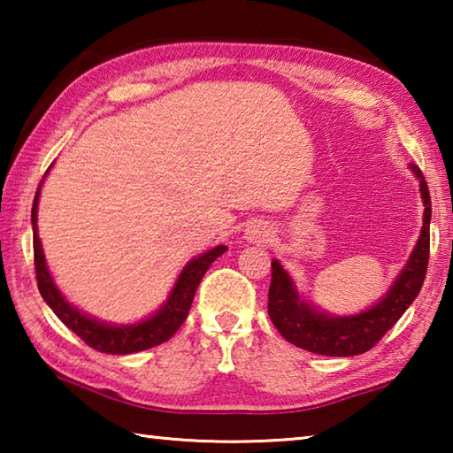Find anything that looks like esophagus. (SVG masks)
I'll use <instances>...</instances> for the list:
<instances>
[{"mask_svg": "<svg viewBox=\"0 0 453 453\" xmlns=\"http://www.w3.org/2000/svg\"><path fill=\"white\" fill-rule=\"evenodd\" d=\"M245 237H248V242H254V243H267L272 240V232L270 227L264 226V224H251L245 229Z\"/></svg>", "mask_w": 453, "mask_h": 453, "instance_id": "34e87169", "label": "esophagus"}]
</instances>
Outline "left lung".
<instances>
[{"mask_svg":"<svg viewBox=\"0 0 453 453\" xmlns=\"http://www.w3.org/2000/svg\"><path fill=\"white\" fill-rule=\"evenodd\" d=\"M419 180L421 199H424V226L419 240L403 270L392 288L370 310L356 316H327L302 300L294 281L283 270L278 259L272 262V283L267 296V313L278 332L294 346L319 356L348 357L372 349L389 329L394 327L403 311L416 300L424 286L429 259V219H432V199L418 165L410 164Z\"/></svg>","mask_w":453,"mask_h":453,"instance_id":"left-lung-1","label":"left lung"}]
</instances>
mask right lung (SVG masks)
Here are the masks:
<instances>
[{
	"label": "right lung",
	"mask_w": 453,
	"mask_h": 453,
	"mask_svg": "<svg viewBox=\"0 0 453 453\" xmlns=\"http://www.w3.org/2000/svg\"><path fill=\"white\" fill-rule=\"evenodd\" d=\"M42 183L40 188H37L35 197H34L32 226H34L35 278H37V288H40L43 302L48 303L53 310V313H56V316L64 321L73 334H78L89 348L104 351V354H116V356L134 354V351L150 349L153 346H159V343L170 340V337L178 332L183 321H186L199 281H202L205 272L210 270V265L227 250L226 245H216L213 250L191 259V262L183 267L181 273L178 275V280H175V286L172 288V294L167 296L165 303L153 313L151 318H145L142 321H137V324H127V326L105 324V321L89 318L78 308H73V305L61 296V291L58 289L56 283H53L48 264H45L40 235H37V203H40Z\"/></svg>",
	"instance_id": "add662e5"
}]
</instances>
